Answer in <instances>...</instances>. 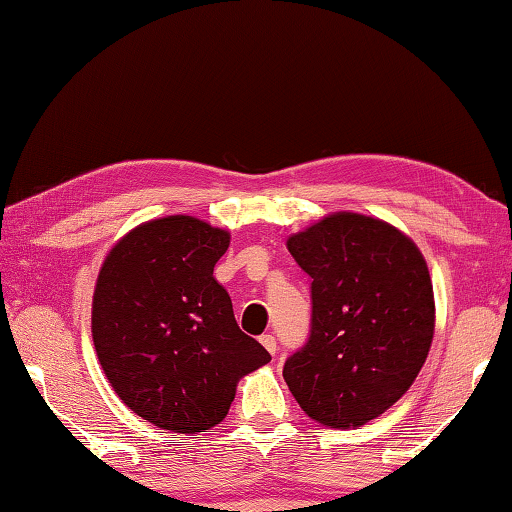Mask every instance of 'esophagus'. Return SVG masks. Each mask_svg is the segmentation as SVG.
I'll list each match as a JSON object with an SVG mask.
<instances>
[{"mask_svg":"<svg viewBox=\"0 0 512 512\" xmlns=\"http://www.w3.org/2000/svg\"><path fill=\"white\" fill-rule=\"evenodd\" d=\"M259 341H262L264 348H266L268 352H271L273 357H275V352H277V341H275V336H273V334H262V339H259Z\"/></svg>","mask_w":512,"mask_h":512,"instance_id":"1","label":"esophagus"}]
</instances>
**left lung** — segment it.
<instances>
[{"label": "left lung", "instance_id": "left-lung-1", "mask_svg": "<svg viewBox=\"0 0 512 512\" xmlns=\"http://www.w3.org/2000/svg\"><path fill=\"white\" fill-rule=\"evenodd\" d=\"M311 277L309 336L284 381L309 418L359 427L409 391L433 339V289L420 250L361 214H332L287 241Z\"/></svg>", "mask_w": 512, "mask_h": 512}]
</instances>
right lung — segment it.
I'll use <instances>...</instances> for the list:
<instances>
[{
	"instance_id": "right-lung-1",
	"label": "right lung",
	"mask_w": 512,
	"mask_h": 512,
	"mask_svg": "<svg viewBox=\"0 0 512 512\" xmlns=\"http://www.w3.org/2000/svg\"><path fill=\"white\" fill-rule=\"evenodd\" d=\"M228 246L225 230L167 216L128 232L101 266L94 348L121 402L155 427H216L237 379L271 361L241 332L228 291L212 277Z\"/></svg>"
}]
</instances>
